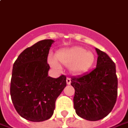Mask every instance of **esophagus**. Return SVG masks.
<instances>
[{
  "instance_id": "esophagus-1",
  "label": "esophagus",
  "mask_w": 128,
  "mask_h": 128,
  "mask_svg": "<svg viewBox=\"0 0 128 128\" xmlns=\"http://www.w3.org/2000/svg\"><path fill=\"white\" fill-rule=\"evenodd\" d=\"M66 82H67L68 84H70V83H71V80H70V78H67V79H66Z\"/></svg>"
}]
</instances>
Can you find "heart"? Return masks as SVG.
<instances>
[{
  "mask_svg": "<svg viewBox=\"0 0 128 128\" xmlns=\"http://www.w3.org/2000/svg\"><path fill=\"white\" fill-rule=\"evenodd\" d=\"M55 58L56 60L52 58L48 59V62L53 68L60 69L58 62L63 66H68L69 70L73 74H82L90 70L95 59L92 52L80 46L58 50L56 54Z\"/></svg>",
  "mask_w": 128,
  "mask_h": 128,
  "instance_id": "obj_1",
  "label": "heart"
}]
</instances>
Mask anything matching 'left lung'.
<instances>
[{"instance_id": "obj_1", "label": "left lung", "mask_w": 128, "mask_h": 128, "mask_svg": "<svg viewBox=\"0 0 128 128\" xmlns=\"http://www.w3.org/2000/svg\"><path fill=\"white\" fill-rule=\"evenodd\" d=\"M96 68L71 78L75 90L74 108L80 117L90 121L105 118L112 110L118 94L116 65L104 52L96 48Z\"/></svg>"}]
</instances>
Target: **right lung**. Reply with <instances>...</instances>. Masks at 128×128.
Segmentation results:
<instances>
[{"label": "right lung", "instance_id": "obj_1", "mask_svg": "<svg viewBox=\"0 0 128 128\" xmlns=\"http://www.w3.org/2000/svg\"><path fill=\"white\" fill-rule=\"evenodd\" d=\"M54 41L45 39L24 50L12 68V102L19 115L27 120L42 122L54 114L56 101L66 86V77L48 76L47 57Z\"/></svg>", "mask_w": 128, "mask_h": 128}]
</instances>
